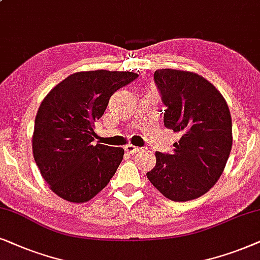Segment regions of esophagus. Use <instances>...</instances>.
<instances>
[{"mask_svg":"<svg viewBox=\"0 0 260 260\" xmlns=\"http://www.w3.org/2000/svg\"><path fill=\"white\" fill-rule=\"evenodd\" d=\"M124 150H126L127 153L133 154V153H138V152L140 151V148L134 146V145H132V144H128V145H126V146H124Z\"/></svg>","mask_w":260,"mask_h":260,"instance_id":"esophagus-1","label":"esophagus"}]
</instances>
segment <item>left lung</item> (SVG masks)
Masks as SVG:
<instances>
[{
  "label": "left lung",
  "mask_w": 260,
  "mask_h": 260,
  "mask_svg": "<svg viewBox=\"0 0 260 260\" xmlns=\"http://www.w3.org/2000/svg\"><path fill=\"white\" fill-rule=\"evenodd\" d=\"M154 82L166 106L165 127L181 139L172 154L155 152V166L146 176L166 199H199L219 181L230 157V108L219 90L195 72L160 69Z\"/></svg>",
  "instance_id": "8db88e82"
}]
</instances>
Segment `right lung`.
I'll list each match as a JSON object with an SVG mask.
<instances>
[{
	"instance_id": "right-lung-1",
	"label": "right lung",
	"mask_w": 260,
	"mask_h": 260,
	"mask_svg": "<svg viewBox=\"0 0 260 260\" xmlns=\"http://www.w3.org/2000/svg\"><path fill=\"white\" fill-rule=\"evenodd\" d=\"M129 71H81L58 83L38 109L32 148L43 178L72 203L95 197L115 175L123 148L94 144V122L117 89L138 77Z\"/></svg>"
}]
</instances>
